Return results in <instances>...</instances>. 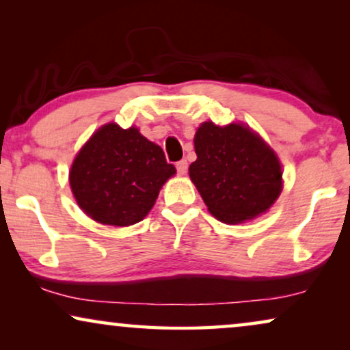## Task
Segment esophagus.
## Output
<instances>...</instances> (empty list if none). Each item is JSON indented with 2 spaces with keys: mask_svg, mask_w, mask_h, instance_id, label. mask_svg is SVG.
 <instances>
[{
  "mask_svg": "<svg viewBox=\"0 0 350 350\" xmlns=\"http://www.w3.org/2000/svg\"><path fill=\"white\" fill-rule=\"evenodd\" d=\"M186 170H188V162H186L185 159L176 162V172H178V175H185Z\"/></svg>",
  "mask_w": 350,
  "mask_h": 350,
  "instance_id": "obj_1",
  "label": "esophagus"
}]
</instances>
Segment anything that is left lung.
Here are the masks:
<instances>
[{
  "mask_svg": "<svg viewBox=\"0 0 350 350\" xmlns=\"http://www.w3.org/2000/svg\"><path fill=\"white\" fill-rule=\"evenodd\" d=\"M194 150L198 159L189 165L191 181L219 221L237 224L256 218L279 198V157L250 127L200 124Z\"/></svg>",
  "mask_w": 350,
  "mask_h": 350,
  "instance_id": "8db88e82",
  "label": "left lung"
}]
</instances>
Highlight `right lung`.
<instances>
[{
    "instance_id": "right-lung-1",
    "label": "right lung",
    "mask_w": 350,
    "mask_h": 350,
    "mask_svg": "<svg viewBox=\"0 0 350 350\" xmlns=\"http://www.w3.org/2000/svg\"><path fill=\"white\" fill-rule=\"evenodd\" d=\"M164 151L138 132L109 122L81 148L70 170V186L85 215L109 226L142 221L162 185L175 175Z\"/></svg>"
}]
</instances>
